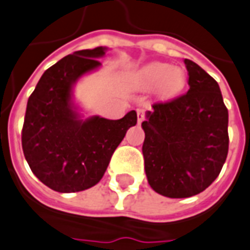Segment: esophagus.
I'll list each match as a JSON object with an SVG mask.
<instances>
[{
	"instance_id": "1",
	"label": "esophagus",
	"mask_w": 250,
	"mask_h": 250,
	"mask_svg": "<svg viewBox=\"0 0 250 250\" xmlns=\"http://www.w3.org/2000/svg\"><path fill=\"white\" fill-rule=\"evenodd\" d=\"M145 109H138L137 111V119H138V123L141 124L143 120H145Z\"/></svg>"
}]
</instances>
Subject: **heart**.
<instances>
[{"mask_svg": "<svg viewBox=\"0 0 250 250\" xmlns=\"http://www.w3.org/2000/svg\"><path fill=\"white\" fill-rule=\"evenodd\" d=\"M142 80L147 85L157 86L163 83L165 90H173L181 81V75L178 71L173 69L167 63H152L142 69L141 72Z\"/></svg>", "mask_w": 250, "mask_h": 250, "instance_id": "1", "label": "heart"}]
</instances>
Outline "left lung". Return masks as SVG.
Returning a JSON list of instances; mask_svg holds the SVG:
<instances>
[{"label":"left lung","mask_w":250,"mask_h":250,"mask_svg":"<svg viewBox=\"0 0 250 250\" xmlns=\"http://www.w3.org/2000/svg\"><path fill=\"white\" fill-rule=\"evenodd\" d=\"M188 91L152 104L142 123V152L149 186L171 199L203 192L221 173L229 152V111L218 83L185 59Z\"/></svg>","instance_id":"left-lung-1"}]
</instances>
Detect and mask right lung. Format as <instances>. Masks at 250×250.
<instances>
[{
	"mask_svg": "<svg viewBox=\"0 0 250 250\" xmlns=\"http://www.w3.org/2000/svg\"><path fill=\"white\" fill-rule=\"evenodd\" d=\"M107 47L80 50L46 69L28 99L21 146L33 174L57 192H79L104 175L127 129L137 124L130 111L120 120L81 119L73 103L80 77L98 69Z\"/></svg>",
	"mask_w": 250,
	"mask_h": 250,
	"instance_id": "obj_1",
	"label": "right lung"
}]
</instances>
